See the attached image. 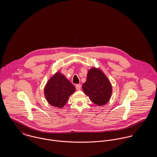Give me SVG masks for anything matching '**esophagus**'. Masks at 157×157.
<instances>
[{
	"instance_id": "obj_1",
	"label": "esophagus",
	"mask_w": 157,
	"mask_h": 157,
	"mask_svg": "<svg viewBox=\"0 0 157 157\" xmlns=\"http://www.w3.org/2000/svg\"><path fill=\"white\" fill-rule=\"evenodd\" d=\"M75 87H76V89H77V90H80V89H81V87H82V86H81L80 85H76Z\"/></svg>"
}]
</instances>
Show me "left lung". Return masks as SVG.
I'll return each mask as SVG.
<instances>
[{"label":"left lung","mask_w":157,"mask_h":157,"mask_svg":"<svg viewBox=\"0 0 157 157\" xmlns=\"http://www.w3.org/2000/svg\"><path fill=\"white\" fill-rule=\"evenodd\" d=\"M84 93L98 106L106 104L112 95L110 81L101 69L92 67L88 72L87 79L82 85Z\"/></svg>","instance_id":"left-lung-1"}]
</instances>
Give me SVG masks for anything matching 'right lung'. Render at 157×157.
I'll list each match as a JSON object with an SVG mask.
<instances>
[{"mask_svg":"<svg viewBox=\"0 0 157 157\" xmlns=\"http://www.w3.org/2000/svg\"><path fill=\"white\" fill-rule=\"evenodd\" d=\"M75 90L74 86L60 71L55 73L48 81L44 94L48 103L52 106L62 108L70 95Z\"/></svg>","mask_w":157,"mask_h":157,"instance_id":"add662e5","label":"right lung"}]
</instances>
